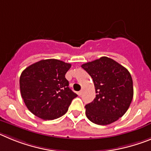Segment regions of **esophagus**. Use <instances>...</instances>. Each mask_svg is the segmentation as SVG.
<instances>
[{
	"label": "esophagus",
	"instance_id": "34e87169",
	"mask_svg": "<svg viewBox=\"0 0 151 151\" xmlns=\"http://www.w3.org/2000/svg\"><path fill=\"white\" fill-rule=\"evenodd\" d=\"M82 93H83V91L81 90V91H79L78 92V95H79V96H81V95H82Z\"/></svg>",
	"mask_w": 151,
	"mask_h": 151
}]
</instances>
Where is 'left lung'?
Here are the masks:
<instances>
[{"label":"left lung","instance_id":"obj_1","mask_svg":"<svg viewBox=\"0 0 151 151\" xmlns=\"http://www.w3.org/2000/svg\"><path fill=\"white\" fill-rule=\"evenodd\" d=\"M94 82L96 97L85 105V114L91 122L109 125L122 117L133 98V82L128 69L110 59H100L82 65Z\"/></svg>","mask_w":151,"mask_h":151}]
</instances>
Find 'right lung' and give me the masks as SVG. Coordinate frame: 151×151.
I'll return each mask as SVG.
<instances>
[{
	"mask_svg": "<svg viewBox=\"0 0 151 151\" xmlns=\"http://www.w3.org/2000/svg\"><path fill=\"white\" fill-rule=\"evenodd\" d=\"M71 64L56 59L42 60L24 69L19 78L20 93L31 113L52 120L67 112L77 94L65 78Z\"/></svg>",
	"mask_w": 151,
	"mask_h": 151,
	"instance_id": "1",
	"label": "right lung"
}]
</instances>
